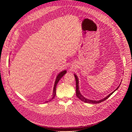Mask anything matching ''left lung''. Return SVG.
<instances>
[{
    "instance_id": "8db88e82",
    "label": "left lung",
    "mask_w": 132,
    "mask_h": 132,
    "mask_svg": "<svg viewBox=\"0 0 132 132\" xmlns=\"http://www.w3.org/2000/svg\"><path fill=\"white\" fill-rule=\"evenodd\" d=\"M74 76H75V79H76V96L77 97L80 99L82 101L84 102H86V103H92V104H97V103H101V102L106 100L109 97L111 96V95H112L113 93L115 91H116L120 87V85L119 86H118V87L114 91H113L112 93H111L110 94H109V95L106 96L105 98L100 100H97V101H96V100H89V99H86V98H85L80 93V91H79V81H78V78L77 76L76 75L74 74Z\"/></svg>"
}]
</instances>
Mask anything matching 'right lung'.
Masks as SVG:
<instances>
[{"label": "right lung", "instance_id": "1", "mask_svg": "<svg viewBox=\"0 0 132 132\" xmlns=\"http://www.w3.org/2000/svg\"><path fill=\"white\" fill-rule=\"evenodd\" d=\"M67 71L66 70H63L62 71H61V72H60L58 75L57 76V77H56V80H55V84H54V89H53V96H52V98L49 100V101H51L52 99H53L56 96V86H57L59 81H60V80L61 79V78L64 76V75L66 73ZM48 101H47L45 102H48Z\"/></svg>", "mask_w": 132, "mask_h": 132}]
</instances>
